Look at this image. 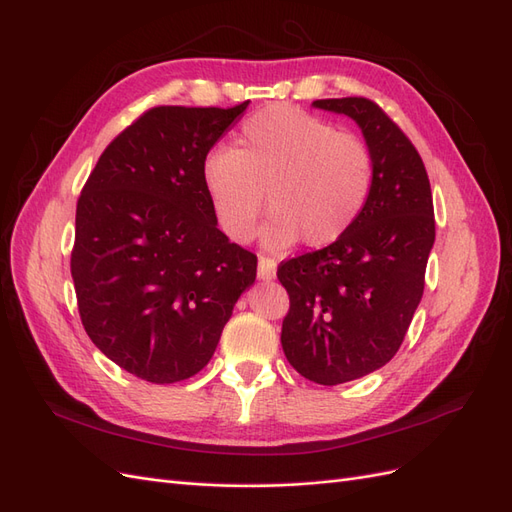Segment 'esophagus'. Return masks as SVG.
<instances>
[{
  "mask_svg": "<svg viewBox=\"0 0 512 512\" xmlns=\"http://www.w3.org/2000/svg\"><path fill=\"white\" fill-rule=\"evenodd\" d=\"M275 271H277V262L269 256H260L258 258V277L260 280H273L275 277Z\"/></svg>",
  "mask_w": 512,
  "mask_h": 512,
  "instance_id": "esophagus-1",
  "label": "esophagus"
}]
</instances>
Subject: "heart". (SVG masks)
I'll use <instances>...</instances> for the list:
<instances>
[{
  "label": "heart",
  "mask_w": 512,
  "mask_h": 512,
  "mask_svg": "<svg viewBox=\"0 0 512 512\" xmlns=\"http://www.w3.org/2000/svg\"><path fill=\"white\" fill-rule=\"evenodd\" d=\"M205 192L226 237H254L265 205L273 218L267 247L282 252L303 239L327 247L363 215L376 181V160L361 136L294 106H269L243 121L235 149L205 158Z\"/></svg>",
  "instance_id": "1"
}]
</instances>
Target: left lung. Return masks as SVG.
<instances>
[{
  "label": "left lung",
  "mask_w": 512,
  "mask_h": 512,
  "mask_svg": "<svg viewBox=\"0 0 512 512\" xmlns=\"http://www.w3.org/2000/svg\"><path fill=\"white\" fill-rule=\"evenodd\" d=\"M314 106L359 123L376 160L374 192L348 235L277 267L290 297L286 359L303 378L335 386L397 354L423 297L436 218L421 156L374 100L329 98Z\"/></svg>",
  "instance_id": "8db88e82"
}]
</instances>
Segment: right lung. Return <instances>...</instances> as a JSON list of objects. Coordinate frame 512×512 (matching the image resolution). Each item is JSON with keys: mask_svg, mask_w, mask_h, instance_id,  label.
<instances>
[{"mask_svg": "<svg viewBox=\"0 0 512 512\" xmlns=\"http://www.w3.org/2000/svg\"><path fill=\"white\" fill-rule=\"evenodd\" d=\"M245 108H149L104 149L76 203L70 271L81 322L141 380L198 374L256 280V254L218 228L200 177Z\"/></svg>", "mask_w": 512, "mask_h": 512, "instance_id": "1", "label": "right lung"}]
</instances>
